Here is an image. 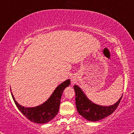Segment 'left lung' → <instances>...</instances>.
Masks as SVG:
<instances>
[{
	"label": "left lung",
	"instance_id": "1",
	"mask_svg": "<svg viewBox=\"0 0 134 134\" xmlns=\"http://www.w3.org/2000/svg\"><path fill=\"white\" fill-rule=\"evenodd\" d=\"M76 94V105L77 112L85 119L91 121H99L113 113L118 107L122 96L113 105L103 107L95 104L87 98L85 94L77 85H74Z\"/></svg>",
	"mask_w": 134,
	"mask_h": 134
}]
</instances>
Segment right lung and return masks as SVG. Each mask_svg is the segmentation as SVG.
<instances>
[{
    "instance_id": "add662e5",
    "label": "right lung",
    "mask_w": 134,
    "mask_h": 134,
    "mask_svg": "<svg viewBox=\"0 0 134 134\" xmlns=\"http://www.w3.org/2000/svg\"><path fill=\"white\" fill-rule=\"evenodd\" d=\"M70 84V81L67 80L61 83L53 91L49 99L43 104L33 108H25L20 105L12 94V97L18 109L26 118L32 122L46 123L51 121L59 111L61 98L63 91Z\"/></svg>"
}]
</instances>
